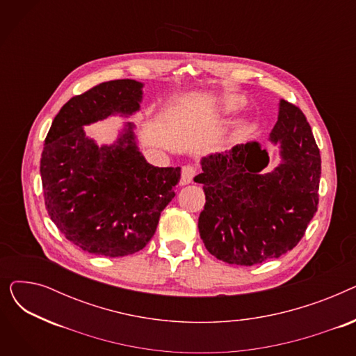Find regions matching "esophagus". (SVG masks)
<instances>
[{
	"instance_id": "34e87169",
	"label": "esophagus",
	"mask_w": 356,
	"mask_h": 356,
	"mask_svg": "<svg viewBox=\"0 0 356 356\" xmlns=\"http://www.w3.org/2000/svg\"><path fill=\"white\" fill-rule=\"evenodd\" d=\"M195 175H196V168H195L193 165H191V164L184 165V167L181 168L180 184H181V186H184V184H189V183H192V181H193V177H195Z\"/></svg>"
}]
</instances>
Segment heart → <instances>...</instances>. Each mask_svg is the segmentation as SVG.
Returning a JSON list of instances; mask_svg holds the SVG:
<instances>
[{"label":"heart","instance_id":"obj_1","mask_svg":"<svg viewBox=\"0 0 356 356\" xmlns=\"http://www.w3.org/2000/svg\"><path fill=\"white\" fill-rule=\"evenodd\" d=\"M239 106H241V99L236 97H229L225 99V102H223V108H225L227 111H235Z\"/></svg>","mask_w":356,"mask_h":356}]
</instances>
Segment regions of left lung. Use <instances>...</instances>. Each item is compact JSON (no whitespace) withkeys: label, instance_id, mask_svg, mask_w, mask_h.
<instances>
[{"label":"left lung","instance_id":"left-lung-1","mask_svg":"<svg viewBox=\"0 0 356 356\" xmlns=\"http://www.w3.org/2000/svg\"><path fill=\"white\" fill-rule=\"evenodd\" d=\"M280 164L267 170L268 152L258 141L202 157L207 196L199 234L207 250L235 266H255L293 250L319 203L321 153L303 112L280 99L270 133Z\"/></svg>","mask_w":356,"mask_h":356}]
</instances>
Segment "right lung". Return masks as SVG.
Listing matches in <instances>:
<instances>
[{
  "label": "right lung",
  "instance_id": "right-lung-1",
  "mask_svg": "<svg viewBox=\"0 0 356 356\" xmlns=\"http://www.w3.org/2000/svg\"><path fill=\"white\" fill-rule=\"evenodd\" d=\"M143 83L109 81L69 99L44 140L40 175L50 219L73 245L95 255L125 257L154 235L175 197L180 167H154L125 122L115 143L98 145L83 127L140 111Z\"/></svg>",
  "mask_w": 356,
  "mask_h": 356
}]
</instances>
